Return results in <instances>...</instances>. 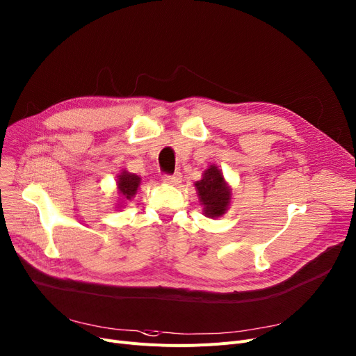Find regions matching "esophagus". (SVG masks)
Returning a JSON list of instances; mask_svg holds the SVG:
<instances>
[{
    "instance_id": "1",
    "label": "esophagus",
    "mask_w": 356,
    "mask_h": 356,
    "mask_svg": "<svg viewBox=\"0 0 356 356\" xmlns=\"http://www.w3.org/2000/svg\"><path fill=\"white\" fill-rule=\"evenodd\" d=\"M180 181H181V175L180 173H176V175H172V176H168V175L163 176V183L172 184V186H176V184H179Z\"/></svg>"
}]
</instances>
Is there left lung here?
I'll use <instances>...</instances> for the list:
<instances>
[{
  "label": "left lung",
  "mask_w": 356,
  "mask_h": 356,
  "mask_svg": "<svg viewBox=\"0 0 356 356\" xmlns=\"http://www.w3.org/2000/svg\"><path fill=\"white\" fill-rule=\"evenodd\" d=\"M199 202L204 207L202 213L208 218L216 220L222 216L231 205V189L218 165L211 164L202 173V179L195 181Z\"/></svg>",
  "instance_id": "1"
}]
</instances>
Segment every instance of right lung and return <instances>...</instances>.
Listing matches in <instances>:
<instances>
[{
	"label": "right lung",
	"instance_id": "1",
	"mask_svg": "<svg viewBox=\"0 0 356 356\" xmlns=\"http://www.w3.org/2000/svg\"><path fill=\"white\" fill-rule=\"evenodd\" d=\"M140 184H141L140 176L135 173H129L128 170L123 168L116 179V189H118V200L115 204L116 208H125L128 200H131L136 195Z\"/></svg>",
	"mask_w": 356,
	"mask_h": 356
}]
</instances>
